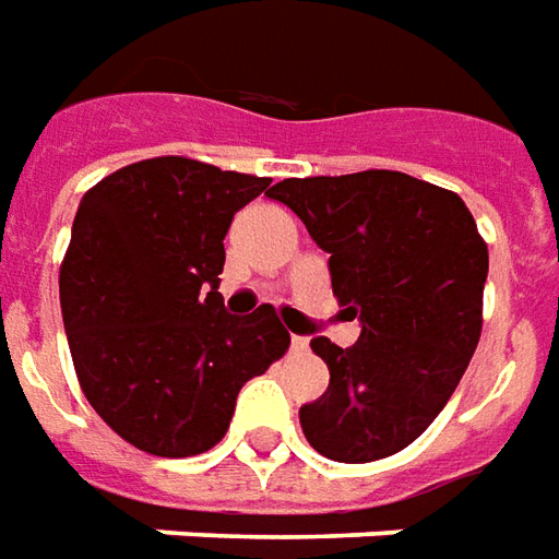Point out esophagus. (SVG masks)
<instances>
[{
  "label": "esophagus",
  "instance_id": "obj_1",
  "mask_svg": "<svg viewBox=\"0 0 559 559\" xmlns=\"http://www.w3.org/2000/svg\"><path fill=\"white\" fill-rule=\"evenodd\" d=\"M310 349V340H307V336H292V352H307Z\"/></svg>",
  "mask_w": 559,
  "mask_h": 559
}]
</instances>
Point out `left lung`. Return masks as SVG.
<instances>
[{
	"mask_svg": "<svg viewBox=\"0 0 559 559\" xmlns=\"http://www.w3.org/2000/svg\"><path fill=\"white\" fill-rule=\"evenodd\" d=\"M267 195L331 252L334 298L361 319L349 349L310 343L331 385L300 406L304 437L340 463L397 454L442 413L481 336L488 243L473 213L400 171L288 177Z\"/></svg>",
	"mask_w": 559,
	"mask_h": 559,
	"instance_id": "1",
	"label": "left lung"
}]
</instances>
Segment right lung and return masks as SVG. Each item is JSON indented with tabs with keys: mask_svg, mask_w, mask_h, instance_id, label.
<instances>
[{
	"mask_svg": "<svg viewBox=\"0 0 559 559\" xmlns=\"http://www.w3.org/2000/svg\"><path fill=\"white\" fill-rule=\"evenodd\" d=\"M267 177L156 156L83 195L59 304L83 397L134 449L192 457L231 425L240 388L286 355L271 304L228 316L223 240Z\"/></svg>",
	"mask_w": 559,
	"mask_h": 559,
	"instance_id": "right-lung-1",
	"label": "right lung"
}]
</instances>
